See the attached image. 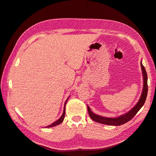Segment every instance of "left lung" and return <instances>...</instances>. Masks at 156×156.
I'll use <instances>...</instances> for the list:
<instances>
[{"label": "left lung", "mask_w": 156, "mask_h": 156, "mask_svg": "<svg viewBox=\"0 0 156 156\" xmlns=\"http://www.w3.org/2000/svg\"><path fill=\"white\" fill-rule=\"evenodd\" d=\"M141 66L142 70V74H143V79H144V87H143L142 93L139 98L137 103L136 104L135 106L133 108L129 110V112L122 114L121 116H119V117H116V118H108V117L101 116L98 114L94 113L91 110L90 106L87 105V110L88 113L90 115V118L96 121L97 122H99L101 124H104V125H114V126H119L122 125L127 122H129L130 120H131L133 117H134L136 114L138 112V111L141 108V107L144 106L145 104V101L147 98V75L146 73L145 69L142 65V60L141 61Z\"/></svg>", "instance_id": "8db88e82"}]
</instances>
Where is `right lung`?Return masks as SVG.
Masks as SVG:
<instances>
[{
	"label": "right lung",
	"mask_w": 156,
	"mask_h": 156,
	"mask_svg": "<svg viewBox=\"0 0 156 156\" xmlns=\"http://www.w3.org/2000/svg\"><path fill=\"white\" fill-rule=\"evenodd\" d=\"M69 97H70V96H69ZM69 97L67 98V99H66V101H65V103L64 110H63V113H62V116L60 117V119H58V120H56L55 122H54L52 124H51V125H48V126H46V128H49V127L55 126H56V125H60V123H62V122L63 120H64L65 116V106H66V101H67V100H69Z\"/></svg>",
	"instance_id": "obj_1"
}]
</instances>
